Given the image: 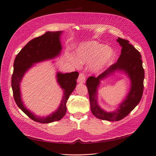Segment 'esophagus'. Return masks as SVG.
I'll return each mask as SVG.
<instances>
[{"instance_id": "esophagus-1", "label": "esophagus", "mask_w": 156, "mask_h": 156, "mask_svg": "<svg viewBox=\"0 0 156 156\" xmlns=\"http://www.w3.org/2000/svg\"><path fill=\"white\" fill-rule=\"evenodd\" d=\"M77 82L79 83H83L85 82V75L83 73H80Z\"/></svg>"}]
</instances>
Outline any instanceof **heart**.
Wrapping results in <instances>:
<instances>
[{"label": "heart", "mask_w": 156, "mask_h": 156, "mask_svg": "<svg viewBox=\"0 0 156 156\" xmlns=\"http://www.w3.org/2000/svg\"><path fill=\"white\" fill-rule=\"evenodd\" d=\"M76 56L80 61L90 62L89 69L93 73L102 71L115 56L114 50L97 41H89L81 44L76 50ZM71 60L78 64V60L71 57Z\"/></svg>", "instance_id": "b5f03b06"}]
</instances>
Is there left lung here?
Listing matches in <instances>:
<instances>
[{
  "instance_id": "8db88e82",
  "label": "left lung",
  "mask_w": 156,
  "mask_h": 156,
  "mask_svg": "<svg viewBox=\"0 0 156 156\" xmlns=\"http://www.w3.org/2000/svg\"><path fill=\"white\" fill-rule=\"evenodd\" d=\"M117 41L122 47L121 54L117 62L112 65L98 77H89L86 82L92 114L99 119L113 122L124 119L138 105L144 92L145 77L140 53L129 43V41L120 37H119ZM116 70L124 72L130 78L131 89L126 98L117 111L107 112L98 105L97 100V88L101 79Z\"/></svg>"
}]
</instances>
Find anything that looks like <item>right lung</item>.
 Segmentation results:
<instances>
[{
  "label": "right lung",
  "instance_id": "1",
  "mask_svg": "<svg viewBox=\"0 0 156 156\" xmlns=\"http://www.w3.org/2000/svg\"><path fill=\"white\" fill-rule=\"evenodd\" d=\"M62 32V31H48L42 36L32 39L18 53L15 59L14 69L11 78L13 97L19 108L37 122L51 123L63 118L67 111V101L76 85V80L79 75L77 71L65 74L57 73V82L64 90V96L58 109L45 117L35 115L25 106L22 101L20 85L25 73L34 64L52 59L60 55L62 50L60 41Z\"/></svg>",
  "mask_w": 156,
  "mask_h": 156
}]
</instances>
